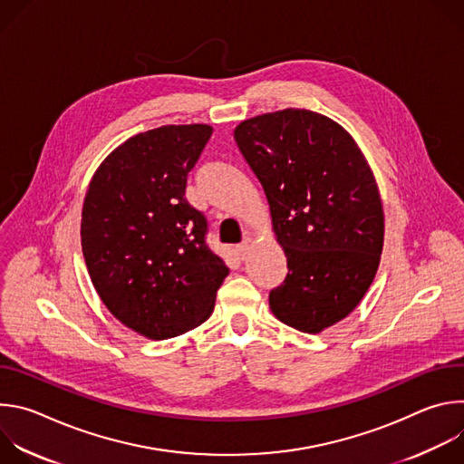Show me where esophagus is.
I'll return each instance as SVG.
<instances>
[{
    "mask_svg": "<svg viewBox=\"0 0 464 464\" xmlns=\"http://www.w3.org/2000/svg\"><path fill=\"white\" fill-rule=\"evenodd\" d=\"M247 251H249V242H247V240L237 246V255H238V258H242V260H244V258H246V255H247Z\"/></svg>",
    "mask_w": 464,
    "mask_h": 464,
    "instance_id": "obj_1",
    "label": "esophagus"
}]
</instances>
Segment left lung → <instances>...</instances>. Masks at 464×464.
<instances>
[{"label":"left lung","instance_id":"left-lung-1","mask_svg":"<svg viewBox=\"0 0 464 464\" xmlns=\"http://www.w3.org/2000/svg\"><path fill=\"white\" fill-rule=\"evenodd\" d=\"M233 136L266 192L288 260L270 308L285 324L319 334L360 304L376 276L383 208L374 174L349 131L312 110L262 113Z\"/></svg>","mask_w":464,"mask_h":464}]
</instances>
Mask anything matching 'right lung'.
<instances>
[{
	"label": "right lung",
	"mask_w": 464,
	"mask_h": 464,
	"mask_svg": "<svg viewBox=\"0 0 464 464\" xmlns=\"http://www.w3.org/2000/svg\"><path fill=\"white\" fill-rule=\"evenodd\" d=\"M209 124H165L126 140L95 170L81 242L92 283L124 326L169 340L200 326L229 274L185 198Z\"/></svg>",
	"instance_id": "obj_1"
}]
</instances>
